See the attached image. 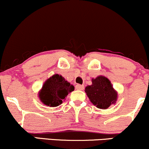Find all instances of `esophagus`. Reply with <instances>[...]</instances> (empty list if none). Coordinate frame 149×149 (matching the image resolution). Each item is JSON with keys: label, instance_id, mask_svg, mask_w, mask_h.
I'll return each instance as SVG.
<instances>
[{"label": "esophagus", "instance_id": "34e87169", "mask_svg": "<svg viewBox=\"0 0 149 149\" xmlns=\"http://www.w3.org/2000/svg\"><path fill=\"white\" fill-rule=\"evenodd\" d=\"M75 88L76 89H77V90H84V85H81V84H77L75 86Z\"/></svg>", "mask_w": 149, "mask_h": 149}]
</instances>
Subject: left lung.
Returning <instances> with one entry per match:
<instances>
[{"instance_id":"8db88e82","label":"left lung","mask_w":149,"mask_h":149,"mask_svg":"<svg viewBox=\"0 0 149 149\" xmlns=\"http://www.w3.org/2000/svg\"><path fill=\"white\" fill-rule=\"evenodd\" d=\"M85 92L93 104L102 109L115 104L118 97L111 81L104 76L92 79V84L86 87Z\"/></svg>"}]
</instances>
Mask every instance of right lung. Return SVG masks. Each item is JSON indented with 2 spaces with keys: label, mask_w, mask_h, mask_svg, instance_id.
I'll return each instance as SVG.
<instances>
[{
  "label": "right lung",
  "mask_w": 149,
  "mask_h": 149,
  "mask_svg": "<svg viewBox=\"0 0 149 149\" xmlns=\"http://www.w3.org/2000/svg\"><path fill=\"white\" fill-rule=\"evenodd\" d=\"M74 89V86L66 81L61 75L55 74L44 83L38 96L44 104L54 107L62 104L68 93Z\"/></svg>",
  "instance_id": "1"
}]
</instances>
